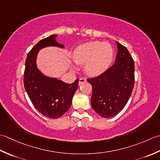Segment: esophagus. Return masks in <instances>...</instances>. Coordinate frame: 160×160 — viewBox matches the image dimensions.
<instances>
[{"instance_id": "obj_1", "label": "esophagus", "mask_w": 160, "mask_h": 160, "mask_svg": "<svg viewBox=\"0 0 160 160\" xmlns=\"http://www.w3.org/2000/svg\"><path fill=\"white\" fill-rule=\"evenodd\" d=\"M85 82H86V78H81V79H79V85L80 86V85L83 84Z\"/></svg>"}]
</instances>
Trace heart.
Wrapping results in <instances>:
<instances>
[{
	"mask_svg": "<svg viewBox=\"0 0 160 160\" xmlns=\"http://www.w3.org/2000/svg\"><path fill=\"white\" fill-rule=\"evenodd\" d=\"M73 57L78 63L85 64V70L91 76H99L108 69L114 58V49L109 43L92 41L77 47Z\"/></svg>",
	"mask_w": 160,
	"mask_h": 160,
	"instance_id": "heart-1",
	"label": "heart"
}]
</instances>
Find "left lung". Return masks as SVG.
<instances>
[{
  "label": "left lung",
  "mask_w": 160,
  "mask_h": 160,
  "mask_svg": "<svg viewBox=\"0 0 160 160\" xmlns=\"http://www.w3.org/2000/svg\"><path fill=\"white\" fill-rule=\"evenodd\" d=\"M115 63L105 72L87 81L92 85L91 106L104 118L117 115L128 102L135 83V63L127 48L116 42Z\"/></svg>",
  "instance_id": "left-lung-1"
}]
</instances>
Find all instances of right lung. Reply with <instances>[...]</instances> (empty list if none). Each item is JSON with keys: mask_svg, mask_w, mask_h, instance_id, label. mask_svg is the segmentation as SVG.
Instances as JSON below:
<instances>
[{"mask_svg": "<svg viewBox=\"0 0 160 160\" xmlns=\"http://www.w3.org/2000/svg\"><path fill=\"white\" fill-rule=\"evenodd\" d=\"M57 34L42 39L29 52L25 61L24 86L35 108L50 119H57L66 113L71 106L74 94L79 86V79L67 83L57 78L44 75L38 69V52L46 47L64 48L56 40Z\"/></svg>", "mask_w": 160, "mask_h": 160, "instance_id": "right-lung-1", "label": "right lung"}]
</instances>
